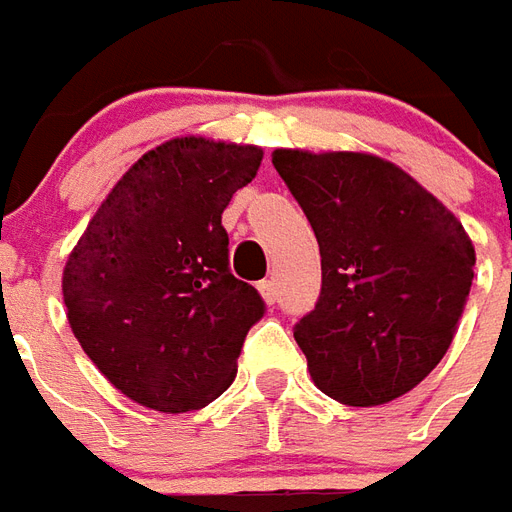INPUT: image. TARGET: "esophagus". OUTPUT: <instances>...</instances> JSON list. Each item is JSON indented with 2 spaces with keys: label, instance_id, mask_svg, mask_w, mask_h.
<instances>
[{
  "label": "esophagus",
  "instance_id": "obj_1",
  "mask_svg": "<svg viewBox=\"0 0 512 512\" xmlns=\"http://www.w3.org/2000/svg\"><path fill=\"white\" fill-rule=\"evenodd\" d=\"M257 290H260V296L268 301V304H274L279 296V290H277V282L274 279H263L260 285H257Z\"/></svg>",
  "mask_w": 512,
  "mask_h": 512
}]
</instances>
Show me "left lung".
Here are the masks:
<instances>
[{"label": "left lung", "mask_w": 512, "mask_h": 512, "mask_svg": "<svg viewBox=\"0 0 512 512\" xmlns=\"http://www.w3.org/2000/svg\"><path fill=\"white\" fill-rule=\"evenodd\" d=\"M321 246V296L293 337L323 395L381 406L447 354L474 279L463 224L370 153L274 150Z\"/></svg>", "instance_id": "1"}]
</instances>
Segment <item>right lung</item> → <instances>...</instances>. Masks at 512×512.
I'll list each match as a JSON object with an SVG mask.
<instances>
[{
  "mask_svg": "<svg viewBox=\"0 0 512 512\" xmlns=\"http://www.w3.org/2000/svg\"><path fill=\"white\" fill-rule=\"evenodd\" d=\"M263 150L169 139L128 169L62 271L76 340L139 406L183 414L233 384L266 304L230 271L222 213Z\"/></svg>",
  "mask_w": 512,
  "mask_h": 512,
  "instance_id": "obj_1",
  "label": "right lung"
}]
</instances>
